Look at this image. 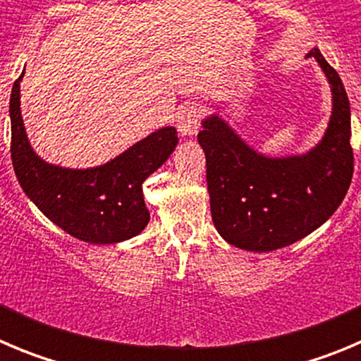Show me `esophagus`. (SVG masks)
I'll return each instance as SVG.
<instances>
[{
  "instance_id": "obj_1",
  "label": "esophagus",
  "mask_w": 361,
  "mask_h": 361,
  "mask_svg": "<svg viewBox=\"0 0 361 361\" xmlns=\"http://www.w3.org/2000/svg\"><path fill=\"white\" fill-rule=\"evenodd\" d=\"M201 110L196 103L181 104L176 116V126L183 137H194L201 126Z\"/></svg>"
}]
</instances>
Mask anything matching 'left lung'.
I'll use <instances>...</instances> for the list:
<instances>
[{"mask_svg": "<svg viewBox=\"0 0 361 361\" xmlns=\"http://www.w3.org/2000/svg\"><path fill=\"white\" fill-rule=\"evenodd\" d=\"M306 56L322 67L333 96L328 130L308 153L264 157L219 116L207 117L197 133L207 157L212 221L235 247L265 252L301 240L335 214L351 185L355 157L348 94L317 48Z\"/></svg>", "mask_w": 361, "mask_h": 361, "instance_id": "left-lung-1", "label": "left lung"}]
</instances>
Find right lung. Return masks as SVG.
Here are the masks:
<instances>
[{"label": "right lung", "instance_id": "1", "mask_svg": "<svg viewBox=\"0 0 361 361\" xmlns=\"http://www.w3.org/2000/svg\"><path fill=\"white\" fill-rule=\"evenodd\" d=\"M10 94L12 164L26 196L56 226L90 244H117L139 235L149 222L142 183L178 144L176 128L165 126L92 169H66L44 161L26 137L19 82Z\"/></svg>", "mask_w": 361, "mask_h": 361}]
</instances>
